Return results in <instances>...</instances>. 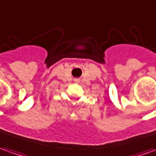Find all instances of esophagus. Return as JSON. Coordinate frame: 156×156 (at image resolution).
Wrapping results in <instances>:
<instances>
[{
    "mask_svg": "<svg viewBox=\"0 0 156 156\" xmlns=\"http://www.w3.org/2000/svg\"><path fill=\"white\" fill-rule=\"evenodd\" d=\"M76 81H79V80H76Z\"/></svg>",
    "mask_w": 156,
    "mask_h": 156,
    "instance_id": "obj_1",
    "label": "esophagus"
}]
</instances>
